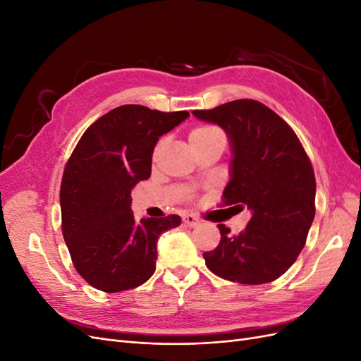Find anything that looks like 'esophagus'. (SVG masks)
Returning a JSON list of instances; mask_svg holds the SVG:
<instances>
[{
	"instance_id": "1",
	"label": "esophagus",
	"mask_w": 361,
	"mask_h": 361,
	"mask_svg": "<svg viewBox=\"0 0 361 361\" xmlns=\"http://www.w3.org/2000/svg\"><path fill=\"white\" fill-rule=\"evenodd\" d=\"M182 220H183V224L188 226V227H195V226L200 224L199 218L195 216V215H192V214H187V215L182 218Z\"/></svg>"
}]
</instances>
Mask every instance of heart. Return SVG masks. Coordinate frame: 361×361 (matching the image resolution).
<instances>
[{"label":"heart","instance_id":"1","mask_svg":"<svg viewBox=\"0 0 361 361\" xmlns=\"http://www.w3.org/2000/svg\"><path fill=\"white\" fill-rule=\"evenodd\" d=\"M218 133H221V130L218 129L216 126H211V125L197 126V128H194V129L191 130V133H190V141H191V145L194 146V145H197V143H200V141H203V140H206V138H209L211 135H215V134H218ZM161 147H162V141H159V143L157 145V147H155V155L158 154Z\"/></svg>","mask_w":361,"mask_h":361}]
</instances>
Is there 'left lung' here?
Masks as SVG:
<instances>
[{
  "instance_id": "obj_1",
  "label": "left lung",
  "mask_w": 361,
  "mask_h": 361,
  "mask_svg": "<svg viewBox=\"0 0 361 361\" xmlns=\"http://www.w3.org/2000/svg\"><path fill=\"white\" fill-rule=\"evenodd\" d=\"M192 114L220 125L231 138L232 179L221 206L250 209L245 231L218 224L221 241L203 253L215 276L241 285L277 280L293 265L314 218L316 180L293 129L259 101L238 99Z\"/></svg>"
}]
</instances>
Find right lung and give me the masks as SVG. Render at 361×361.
<instances>
[{
	"mask_svg": "<svg viewBox=\"0 0 361 361\" xmlns=\"http://www.w3.org/2000/svg\"><path fill=\"white\" fill-rule=\"evenodd\" d=\"M188 116L122 105L97 118L75 146L60 187L61 231L75 269L90 286L122 292L155 272L158 238L180 216L137 221L130 191L150 178L159 137Z\"/></svg>",
	"mask_w": 361,
	"mask_h": 361,
	"instance_id": "add662e5",
	"label": "right lung"
}]
</instances>
